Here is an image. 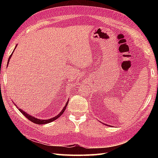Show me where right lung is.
<instances>
[{"label": "right lung", "instance_id": "add662e5", "mask_svg": "<svg viewBox=\"0 0 158 158\" xmlns=\"http://www.w3.org/2000/svg\"><path fill=\"white\" fill-rule=\"evenodd\" d=\"M16 48V47H15ZM13 52H14V50H13ZM13 52H12V53L11 55H10V56H9V60H8V64H9V60H10V58H11V56H12V54H13ZM68 103H69V100L68 101L66 102V105H65V106L63 108V109H62V110L61 112H60L58 115L57 116H56V117H53V118H51V119H36V118H35V117H32V116H31V115H28L27 113H26V112H24V111H23V110L21 109H19L18 107V109H19V110L20 112H21L23 115H24L26 118H27L28 119H29L30 121H31L32 122H33V123H36V124H45V123H50V122H53V121H54V120H56V119H57L58 118V117H60V116H61L62 114H63V113H64V111L65 110V109H66V106H67V105H68Z\"/></svg>", "mask_w": 158, "mask_h": 158}]
</instances>
